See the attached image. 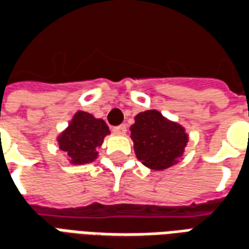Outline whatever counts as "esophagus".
Instances as JSON below:
<instances>
[{"mask_svg": "<svg viewBox=\"0 0 249 249\" xmlns=\"http://www.w3.org/2000/svg\"><path fill=\"white\" fill-rule=\"evenodd\" d=\"M116 133V135H125L126 133V125H119V126H114L113 129H112Z\"/></svg>", "mask_w": 249, "mask_h": 249, "instance_id": "1", "label": "esophagus"}]
</instances>
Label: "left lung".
Listing matches in <instances>:
<instances>
[{
    "mask_svg": "<svg viewBox=\"0 0 249 249\" xmlns=\"http://www.w3.org/2000/svg\"><path fill=\"white\" fill-rule=\"evenodd\" d=\"M130 137L136 157L153 171H162L178 162L188 142L183 126L165 119L155 109L136 116Z\"/></svg>",
    "mask_w": 249,
    "mask_h": 249,
    "instance_id": "obj_1",
    "label": "left lung"
}]
</instances>
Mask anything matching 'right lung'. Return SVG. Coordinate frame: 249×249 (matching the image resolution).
Segmentation results:
<instances>
[{
    "label": "right lung",
    "instance_id": "1",
    "mask_svg": "<svg viewBox=\"0 0 249 249\" xmlns=\"http://www.w3.org/2000/svg\"><path fill=\"white\" fill-rule=\"evenodd\" d=\"M110 133L108 125L93 114L78 110L57 142L69 159L71 164L82 165L94 161L98 156L97 148L101 146L104 137Z\"/></svg>",
    "mask_w": 249,
    "mask_h": 249
}]
</instances>
